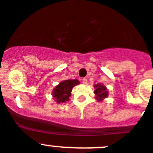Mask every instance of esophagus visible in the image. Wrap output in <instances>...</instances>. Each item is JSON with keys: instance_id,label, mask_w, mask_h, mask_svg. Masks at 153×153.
I'll return each instance as SVG.
<instances>
[{"instance_id": "34e87169", "label": "esophagus", "mask_w": 153, "mask_h": 153, "mask_svg": "<svg viewBox=\"0 0 153 153\" xmlns=\"http://www.w3.org/2000/svg\"><path fill=\"white\" fill-rule=\"evenodd\" d=\"M87 82H88V80H87V78H82V83L84 84V85H86Z\"/></svg>"}]
</instances>
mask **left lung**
Listing matches in <instances>:
<instances>
[{
	"mask_svg": "<svg viewBox=\"0 0 153 153\" xmlns=\"http://www.w3.org/2000/svg\"><path fill=\"white\" fill-rule=\"evenodd\" d=\"M94 88H95L94 90V94H95V99L98 102H102L104 100V99L108 97L109 92L107 90L106 87L102 84H97L94 85Z\"/></svg>",
	"mask_w": 153,
	"mask_h": 153,
	"instance_id": "left-lung-1",
	"label": "left lung"
}]
</instances>
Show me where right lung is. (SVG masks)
<instances>
[{"instance_id":"right-lung-1","label":"right lung","mask_w":153,"mask_h":153,"mask_svg":"<svg viewBox=\"0 0 153 153\" xmlns=\"http://www.w3.org/2000/svg\"><path fill=\"white\" fill-rule=\"evenodd\" d=\"M80 81L77 79H68L60 81L59 85L53 88L52 96L56 103H65L69 100L72 88L79 85Z\"/></svg>"}]
</instances>
